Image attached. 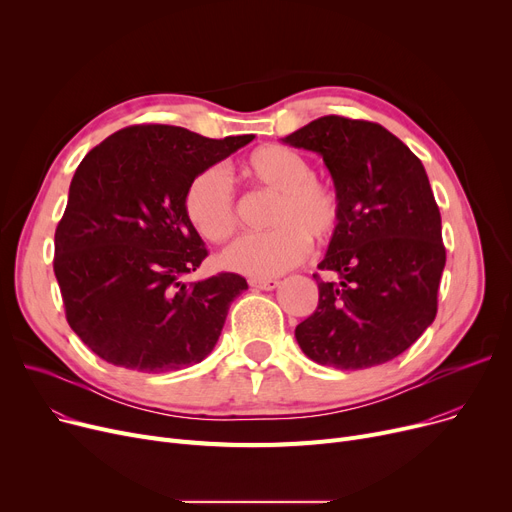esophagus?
I'll use <instances>...</instances> for the list:
<instances>
[{
  "label": "esophagus",
  "instance_id": "esophagus-1",
  "mask_svg": "<svg viewBox=\"0 0 512 512\" xmlns=\"http://www.w3.org/2000/svg\"><path fill=\"white\" fill-rule=\"evenodd\" d=\"M249 284L259 290H276L280 286V280L276 278H251Z\"/></svg>",
  "mask_w": 512,
  "mask_h": 512
}]
</instances>
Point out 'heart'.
Wrapping results in <instances>:
<instances>
[{"mask_svg": "<svg viewBox=\"0 0 512 512\" xmlns=\"http://www.w3.org/2000/svg\"><path fill=\"white\" fill-rule=\"evenodd\" d=\"M245 172L278 193L267 232L245 234L224 251L228 270L270 278L301 263L309 253V236L326 242L340 226V199L334 188L315 178L311 161L299 151L267 145L251 153ZM184 215L209 242L228 240L236 226V199L228 174L220 166L201 170L186 186Z\"/></svg>", "mask_w": 512, "mask_h": 512, "instance_id": "b5f03b06", "label": "heart"}]
</instances>
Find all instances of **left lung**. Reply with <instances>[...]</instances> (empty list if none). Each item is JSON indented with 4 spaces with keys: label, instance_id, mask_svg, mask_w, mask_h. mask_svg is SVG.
<instances>
[{
    "label": "left lung",
    "instance_id": "8db88e82",
    "mask_svg": "<svg viewBox=\"0 0 512 512\" xmlns=\"http://www.w3.org/2000/svg\"><path fill=\"white\" fill-rule=\"evenodd\" d=\"M324 157L340 226L313 274L319 303L297 326L303 353L336 369L392 361L429 328L446 265L442 218L421 159L384 126L324 116L282 139Z\"/></svg>",
    "mask_w": 512,
    "mask_h": 512
}]
</instances>
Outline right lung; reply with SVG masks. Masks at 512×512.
I'll use <instances>...</instances> for the list:
<instances>
[{"label": "right lung", "mask_w": 512, "mask_h": 512, "mask_svg": "<svg viewBox=\"0 0 512 512\" xmlns=\"http://www.w3.org/2000/svg\"><path fill=\"white\" fill-rule=\"evenodd\" d=\"M166 124L128 126L74 172L56 228V272L74 334L116 367L161 373L201 363L247 280L184 278L207 257L184 215L186 186L253 141Z\"/></svg>", "instance_id": "1"}]
</instances>
